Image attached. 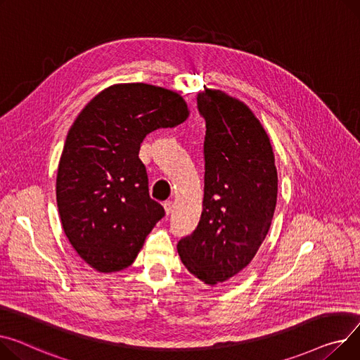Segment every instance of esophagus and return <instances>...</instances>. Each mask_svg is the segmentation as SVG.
Wrapping results in <instances>:
<instances>
[{
  "label": "esophagus",
  "mask_w": 360,
  "mask_h": 360,
  "mask_svg": "<svg viewBox=\"0 0 360 360\" xmlns=\"http://www.w3.org/2000/svg\"><path fill=\"white\" fill-rule=\"evenodd\" d=\"M163 208H165L166 214L169 215V214L174 211V202H172V201H165V202H163Z\"/></svg>",
  "instance_id": "esophagus-1"
}]
</instances>
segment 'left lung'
Returning a JSON list of instances; mask_svg holds the SVG:
<instances>
[{"label":"left lung","mask_w":360,"mask_h":360,"mask_svg":"<svg viewBox=\"0 0 360 360\" xmlns=\"http://www.w3.org/2000/svg\"><path fill=\"white\" fill-rule=\"evenodd\" d=\"M205 120L204 201L191 236L178 242L186 269L208 285L246 268L269 231L278 174L269 137L250 108L219 89L197 97Z\"/></svg>","instance_id":"8db88e82"}]
</instances>
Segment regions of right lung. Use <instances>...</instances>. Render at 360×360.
<instances>
[{
    "mask_svg": "<svg viewBox=\"0 0 360 360\" xmlns=\"http://www.w3.org/2000/svg\"><path fill=\"white\" fill-rule=\"evenodd\" d=\"M179 94L149 84H117L94 97L68 131L56 201L72 248L98 272L134 262L165 215L150 198L140 143L188 117Z\"/></svg>",
    "mask_w": 360,
    "mask_h": 360,
    "instance_id": "obj_1",
    "label": "right lung"
}]
</instances>
